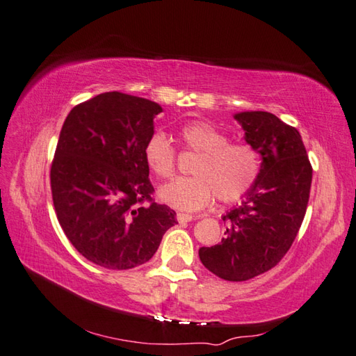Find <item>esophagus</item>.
Returning a JSON list of instances; mask_svg holds the SVG:
<instances>
[{
	"mask_svg": "<svg viewBox=\"0 0 356 356\" xmlns=\"http://www.w3.org/2000/svg\"><path fill=\"white\" fill-rule=\"evenodd\" d=\"M176 218H177L179 223H184V222H191L193 220V216L191 214H185V213H177Z\"/></svg>",
	"mask_w": 356,
	"mask_h": 356,
	"instance_id": "1",
	"label": "esophagus"
}]
</instances>
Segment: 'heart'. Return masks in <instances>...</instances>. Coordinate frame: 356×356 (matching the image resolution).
<instances>
[{"label":"heart","mask_w":356,"mask_h":356,"mask_svg":"<svg viewBox=\"0 0 356 356\" xmlns=\"http://www.w3.org/2000/svg\"><path fill=\"white\" fill-rule=\"evenodd\" d=\"M179 140L199 156L191 166V177H179L161 186L159 199L180 211L207 207L217 194L223 202H236L251 191L260 172L255 149L245 143H229V138L214 125L195 120L180 128ZM143 159L157 177L168 179L176 170V151L161 131L149 136Z\"/></svg>","instance_id":"obj_1"}]
</instances>
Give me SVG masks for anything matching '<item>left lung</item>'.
<instances>
[{
  "label": "left lung",
  "instance_id": "8db88e82",
  "mask_svg": "<svg viewBox=\"0 0 356 356\" xmlns=\"http://www.w3.org/2000/svg\"><path fill=\"white\" fill-rule=\"evenodd\" d=\"M234 119L260 156V172L241 205L222 217L228 228L218 245L200 248L208 270L246 282L272 269L289 251L306 214L312 166L297 128L268 111H240Z\"/></svg>",
  "mask_w": 356,
  "mask_h": 356
}]
</instances>
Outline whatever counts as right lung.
Here are the masks:
<instances>
[{
	"mask_svg": "<svg viewBox=\"0 0 356 356\" xmlns=\"http://www.w3.org/2000/svg\"><path fill=\"white\" fill-rule=\"evenodd\" d=\"M159 104L119 92L76 105L59 133L50 184L59 225L87 260L107 269L147 263L176 213L152 202L143 147Z\"/></svg>",
	"mask_w": 356,
	"mask_h": 356,
	"instance_id": "obj_1",
	"label": "right lung"
}]
</instances>
